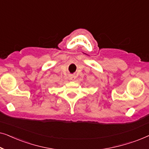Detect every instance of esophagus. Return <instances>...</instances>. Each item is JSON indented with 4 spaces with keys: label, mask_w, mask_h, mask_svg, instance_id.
<instances>
[{
    "label": "esophagus",
    "mask_w": 149,
    "mask_h": 149,
    "mask_svg": "<svg viewBox=\"0 0 149 149\" xmlns=\"http://www.w3.org/2000/svg\"><path fill=\"white\" fill-rule=\"evenodd\" d=\"M69 78H70V80L74 81L75 80V79H76V77H75L74 75H70V76H69Z\"/></svg>",
    "instance_id": "obj_1"
}]
</instances>
